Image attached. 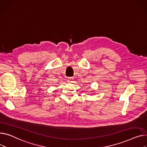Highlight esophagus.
Here are the masks:
<instances>
[{"label": "esophagus", "mask_w": 147, "mask_h": 147, "mask_svg": "<svg viewBox=\"0 0 147 147\" xmlns=\"http://www.w3.org/2000/svg\"><path fill=\"white\" fill-rule=\"evenodd\" d=\"M67 82H68V83H72V82H73V79H72L71 77L68 78V79Z\"/></svg>", "instance_id": "obj_1"}]
</instances>
